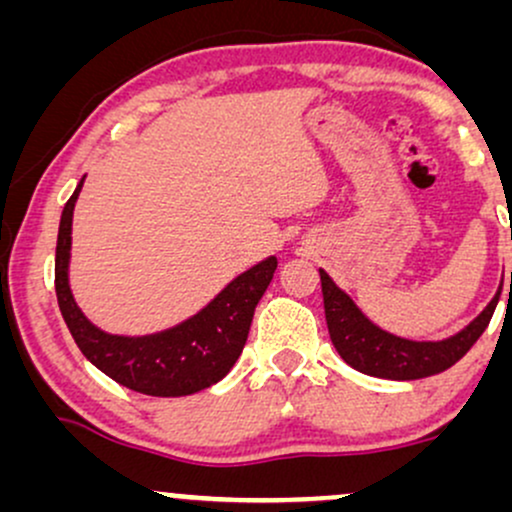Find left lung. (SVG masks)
Here are the masks:
<instances>
[{
	"mask_svg": "<svg viewBox=\"0 0 512 512\" xmlns=\"http://www.w3.org/2000/svg\"><path fill=\"white\" fill-rule=\"evenodd\" d=\"M320 281L327 330H330L334 349L358 373L385 380H419L455 366L489 327L493 310L498 305V296H501V289H498L491 303L452 337L440 339V342H414V339L397 337V334L375 325L351 301L349 293L334 284L325 269H320Z\"/></svg>",
	"mask_w": 512,
	"mask_h": 512,
	"instance_id": "8db88e82",
	"label": "left lung"
}]
</instances>
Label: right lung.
Instances as JSON below:
<instances>
[{
	"mask_svg": "<svg viewBox=\"0 0 512 512\" xmlns=\"http://www.w3.org/2000/svg\"><path fill=\"white\" fill-rule=\"evenodd\" d=\"M84 178L64 204L55 252L57 303L81 354L115 383L151 397L195 395L219 383L243 354L252 315L274 276L276 257L238 274L199 313L168 330L144 337L103 332L76 305L69 286L74 204Z\"/></svg>",
	"mask_w": 512,
	"mask_h": 512,
	"instance_id": "add662e5",
	"label": "right lung"
}]
</instances>
